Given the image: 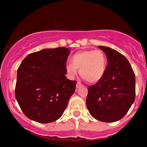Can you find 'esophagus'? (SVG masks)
<instances>
[{
    "label": "esophagus",
    "instance_id": "1",
    "mask_svg": "<svg viewBox=\"0 0 147 147\" xmlns=\"http://www.w3.org/2000/svg\"><path fill=\"white\" fill-rule=\"evenodd\" d=\"M81 86H82V84H81L80 82H77V84H76V88H78L80 87Z\"/></svg>",
    "mask_w": 147,
    "mask_h": 147
}]
</instances>
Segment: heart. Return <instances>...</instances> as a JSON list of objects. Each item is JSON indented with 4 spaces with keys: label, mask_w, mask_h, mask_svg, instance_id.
I'll use <instances>...</instances> for the list:
<instances>
[{
    "label": "heart",
    "mask_w": 147,
    "mask_h": 147,
    "mask_svg": "<svg viewBox=\"0 0 147 147\" xmlns=\"http://www.w3.org/2000/svg\"><path fill=\"white\" fill-rule=\"evenodd\" d=\"M107 58L100 50L79 51L71 57V63L65 65L70 77H75L79 69V75L88 83H97L103 78L107 68Z\"/></svg>",
    "instance_id": "heart-1"
}]
</instances>
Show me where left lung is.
Segmentation results:
<instances>
[{"mask_svg": "<svg viewBox=\"0 0 147 147\" xmlns=\"http://www.w3.org/2000/svg\"><path fill=\"white\" fill-rule=\"evenodd\" d=\"M109 63L103 78L88 87L86 106L96 119L114 122L124 117L136 97V77L129 61L117 50L99 46Z\"/></svg>", "mask_w": 147, "mask_h": 147, "instance_id": "1", "label": "left lung"}]
</instances>
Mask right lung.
Masks as SVG:
<instances>
[{"mask_svg": "<svg viewBox=\"0 0 147 147\" xmlns=\"http://www.w3.org/2000/svg\"><path fill=\"white\" fill-rule=\"evenodd\" d=\"M70 53L64 47L44 49L30 54L21 62L15 97L27 117L50 123L61 117L77 84L65 76Z\"/></svg>", "mask_w": 147, "mask_h": 147, "instance_id": "1", "label": "right lung"}]
</instances>
